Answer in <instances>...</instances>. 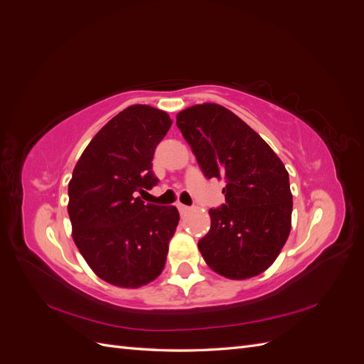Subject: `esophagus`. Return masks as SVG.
<instances>
[{"instance_id":"obj_1","label":"esophagus","mask_w":364,"mask_h":364,"mask_svg":"<svg viewBox=\"0 0 364 364\" xmlns=\"http://www.w3.org/2000/svg\"><path fill=\"white\" fill-rule=\"evenodd\" d=\"M176 206H178V209H179V213H181V214H188V213L191 211V208H190V206L182 205V203H178Z\"/></svg>"}]
</instances>
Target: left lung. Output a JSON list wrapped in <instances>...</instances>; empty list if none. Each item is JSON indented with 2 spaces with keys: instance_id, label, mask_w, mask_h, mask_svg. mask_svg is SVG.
I'll return each instance as SVG.
<instances>
[{
  "instance_id": "1",
  "label": "left lung",
  "mask_w": 364,
  "mask_h": 364,
  "mask_svg": "<svg viewBox=\"0 0 364 364\" xmlns=\"http://www.w3.org/2000/svg\"><path fill=\"white\" fill-rule=\"evenodd\" d=\"M208 179H223L226 205L209 209L211 228L199 241L203 259L229 279L266 272L287 241L293 196L289 171L255 130L229 109L203 103L176 115Z\"/></svg>"
}]
</instances>
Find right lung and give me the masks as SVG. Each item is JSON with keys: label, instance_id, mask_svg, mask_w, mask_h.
<instances>
[{"label": "right lung", "instance_id": "add662e5", "mask_svg": "<svg viewBox=\"0 0 364 364\" xmlns=\"http://www.w3.org/2000/svg\"><path fill=\"white\" fill-rule=\"evenodd\" d=\"M170 126L161 109L126 107L91 139L68 183L74 243L97 277L115 287H142L164 270L179 213L144 203L136 193L158 183L151 161Z\"/></svg>", "mask_w": 364, "mask_h": 364}]
</instances>
